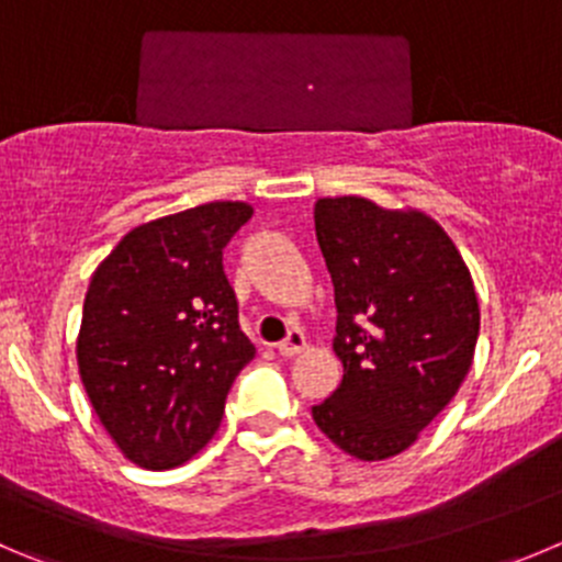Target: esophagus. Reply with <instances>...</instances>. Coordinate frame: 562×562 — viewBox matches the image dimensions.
<instances>
[{
	"label": "esophagus",
	"instance_id": "1",
	"mask_svg": "<svg viewBox=\"0 0 562 562\" xmlns=\"http://www.w3.org/2000/svg\"><path fill=\"white\" fill-rule=\"evenodd\" d=\"M305 346H307L305 333H302V329H291L288 338L282 340V344H277V352H280L282 358H293V355L305 352Z\"/></svg>",
	"mask_w": 562,
	"mask_h": 562
}]
</instances>
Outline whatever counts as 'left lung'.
I'll return each instance as SVG.
<instances>
[{
    "label": "left lung",
    "mask_w": 562,
    "mask_h": 562,
    "mask_svg": "<svg viewBox=\"0 0 562 562\" xmlns=\"http://www.w3.org/2000/svg\"><path fill=\"white\" fill-rule=\"evenodd\" d=\"M313 222L335 288L333 352L344 363L313 422L352 458H396L469 374L480 335L474 280L424 210L324 196Z\"/></svg>",
    "instance_id": "8db88e82"
}]
</instances>
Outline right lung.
<instances>
[{
    "label": "right lung",
    "instance_id": "right-lung-1",
    "mask_svg": "<svg viewBox=\"0 0 562 562\" xmlns=\"http://www.w3.org/2000/svg\"><path fill=\"white\" fill-rule=\"evenodd\" d=\"M207 202L130 229L91 277L77 335L82 385L119 452L177 469L216 435L224 400L255 346L222 249L251 218Z\"/></svg>",
    "mask_w": 562,
    "mask_h": 562
}]
</instances>
